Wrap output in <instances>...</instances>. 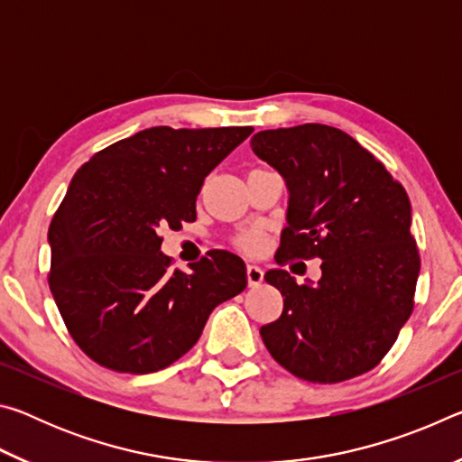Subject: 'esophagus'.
I'll use <instances>...</instances> for the list:
<instances>
[{
    "instance_id": "esophagus-1",
    "label": "esophagus",
    "mask_w": 462,
    "mask_h": 462,
    "mask_svg": "<svg viewBox=\"0 0 462 462\" xmlns=\"http://www.w3.org/2000/svg\"><path fill=\"white\" fill-rule=\"evenodd\" d=\"M263 269L259 264H246V279L250 287H259L263 283Z\"/></svg>"
}]
</instances>
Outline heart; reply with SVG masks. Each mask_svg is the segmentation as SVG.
<instances>
[{
	"instance_id": "1",
	"label": "heart",
	"mask_w": 462,
	"mask_h": 462,
	"mask_svg": "<svg viewBox=\"0 0 462 462\" xmlns=\"http://www.w3.org/2000/svg\"><path fill=\"white\" fill-rule=\"evenodd\" d=\"M261 245H263V240L256 232H246L238 238V246L242 250H246V253H256V250L261 248Z\"/></svg>"
}]
</instances>
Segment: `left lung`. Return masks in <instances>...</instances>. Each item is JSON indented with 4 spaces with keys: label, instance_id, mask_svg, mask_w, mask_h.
<instances>
[{
    "label": "left lung",
    "instance_id": "left-lung-1",
    "mask_svg": "<svg viewBox=\"0 0 462 462\" xmlns=\"http://www.w3.org/2000/svg\"><path fill=\"white\" fill-rule=\"evenodd\" d=\"M250 146L289 189L277 261L322 259L318 283L267 271L283 314L261 328L264 346L311 383L371 371L413 310L420 254L408 193L353 136L324 124L263 130Z\"/></svg>",
    "mask_w": 462,
    "mask_h": 462
}]
</instances>
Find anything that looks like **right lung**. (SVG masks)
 Returning <instances> with one entry per match:
<instances>
[{
    "mask_svg": "<svg viewBox=\"0 0 462 462\" xmlns=\"http://www.w3.org/2000/svg\"><path fill=\"white\" fill-rule=\"evenodd\" d=\"M250 126H154L93 154L49 228V285L85 355L118 373H154L195 342L216 306L245 291L246 267L209 250L189 273L171 267L159 230L195 220L203 179Z\"/></svg>",
    "mask_w": 462,
    "mask_h": 462,
    "instance_id": "right-lung-1",
    "label": "right lung"
}]
</instances>
